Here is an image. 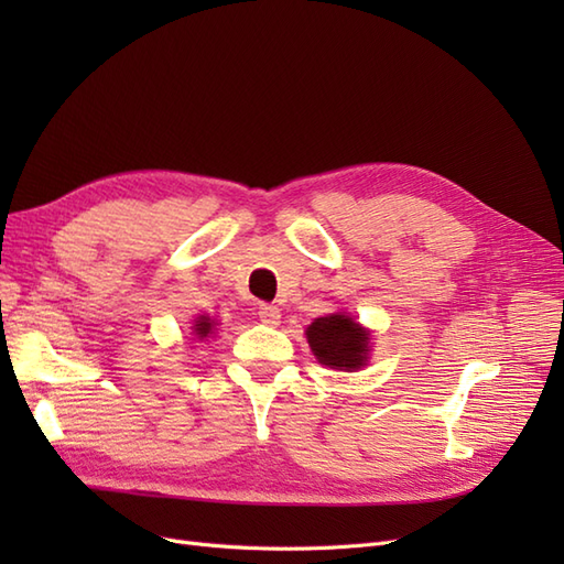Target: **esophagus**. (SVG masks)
Returning <instances> with one entry per match:
<instances>
[{
  "mask_svg": "<svg viewBox=\"0 0 564 564\" xmlns=\"http://www.w3.org/2000/svg\"><path fill=\"white\" fill-rule=\"evenodd\" d=\"M259 319L263 324H268V327H275V324H280V308H278V305H270V303L259 305Z\"/></svg>",
  "mask_w": 564,
  "mask_h": 564,
  "instance_id": "1",
  "label": "esophagus"
}]
</instances>
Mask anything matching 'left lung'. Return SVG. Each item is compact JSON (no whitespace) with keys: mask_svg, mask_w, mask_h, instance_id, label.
<instances>
[{"mask_svg":"<svg viewBox=\"0 0 564 564\" xmlns=\"http://www.w3.org/2000/svg\"><path fill=\"white\" fill-rule=\"evenodd\" d=\"M305 336L324 367L360 369L367 362L369 334L348 315L317 317Z\"/></svg>","mask_w":564,"mask_h":564,"instance_id":"obj_1","label":"left lung"}]
</instances>
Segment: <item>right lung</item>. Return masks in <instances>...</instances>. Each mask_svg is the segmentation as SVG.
I'll return each mask as SVG.
<instances>
[{"label": "right lung", "instance_id": "right-lung-1", "mask_svg": "<svg viewBox=\"0 0 564 564\" xmlns=\"http://www.w3.org/2000/svg\"><path fill=\"white\" fill-rule=\"evenodd\" d=\"M212 329H214V322H212L209 317H199V319H197V324H195V334H197L199 338L209 336V334H212Z\"/></svg>", "mask_w": 564, "mask_h": 564}]
</instances>
